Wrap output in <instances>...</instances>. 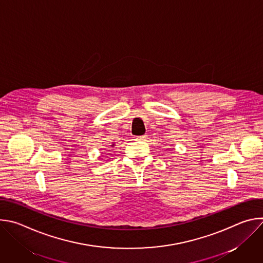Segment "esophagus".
I'll use <instances>...</instances> for the list:
<instances>
[{
  "mask_svg": "<svg viewBox=\"0 0 263 263\" xmlns=\"http://www.w3.org/2000/svg\"><path fill=\"white\" fill-rule=\"evenodd\" d=\"M138 140H146L147 139V135H141V136H138L137 137Z\"/></svg>",
  "mask_w": 263,
  "mask_h": 263,
  "instance_id": "34e87169",
  "label": "esophagus"
}]
</instances>
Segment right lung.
<instances>
[{"instance_id": "right-lung-1", "label": "right lung", "mask_w": 263, "mask_h": 263, "mask_svg": "<svg viewBox=\"0 0 263 263\" xmlns=\"http://www.w3.org/2000/svg\"><path fill=\"white\" fill-rule=\"evenodd\" d=\"M114 145H115V144H112V146H114Z\"/></svg>"}]
</instances>
